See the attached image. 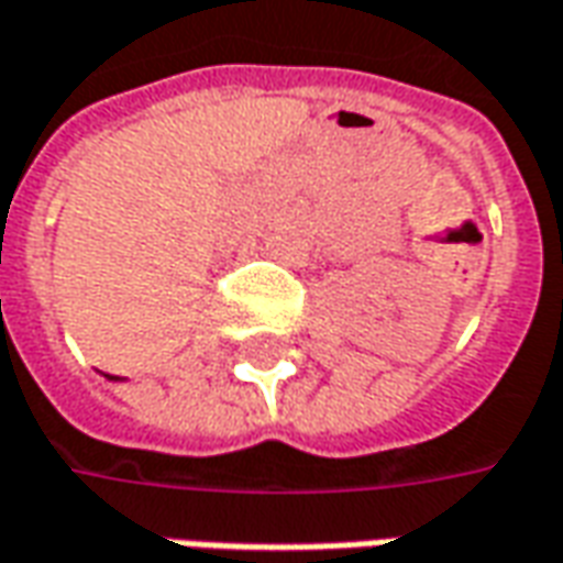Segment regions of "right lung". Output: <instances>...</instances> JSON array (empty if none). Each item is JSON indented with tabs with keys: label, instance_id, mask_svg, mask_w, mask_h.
Returning <instances> with one entry per match:
<instances>
[{
	"label": "right lung",
	"instance_id": "right-lung-1",
	"mask_svg": "<svg viewBox=\"0 0 563 563\" xmlns=\"http://www.w3.org/2000/svg\"><path fill=\"white\" fill-rule=\"evenodd\" d=\"M108 380H117V378H111V375H108Z\"/></svg>",
	"mask_w": 563,
	"mask_h": 563
}]
</instances>
